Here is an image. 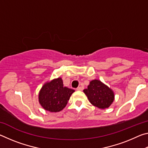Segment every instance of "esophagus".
I'll use <instances>...</instances> for the list:
<instances>
[{"instance_id":"esophagus-1","label":"esophagus","mask_w":148,"mask_h":148,"mask_svg":"<svg viewBox=\"0 0 148 148\" xmlns=\"http://www.w3.org/2000/svg\"><path fill=\"white\" fill-rule=\"evenodd\" d=\"M83 89H84V87H78L76 89L77 91H82Z\"/></svg>"}]
</instances>
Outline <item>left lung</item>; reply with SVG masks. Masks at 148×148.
<instances>
[{"label": "left lung", "mask_w": 148, "mask_h": 148, "mask_svg": "<svg viewBox=\"0 0 148 148\" xmlns=\"http://www.w3.org/2000/svg\"><path fill=\"white\" fill-rule=\"evenodd\" d=\"M84 92L91 104L100 109L109 108L115 98L113 90L99 79L91 80Z\"/></svg>", "instance_id": "left-lung-1"}]
</instances>
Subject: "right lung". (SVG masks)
I'll return each instance as SVG.
<instances>
[{"label": "right lung", "mask_w": 148, "mask_h": 148, "mask_svg": "<svg viewBox=\"0 0 148 148\" xmlns=\"http://www.w3.org/2000/svg\"><path fill=\"white\" fill-rule=\"evenodd\" d=\"M75 91L64 86L61 77L46 82L38 94L40 104L50 112H59L66 106L70 97Z\"/></svg>", "instance_id": "right-lung-1"}]
</instances>
